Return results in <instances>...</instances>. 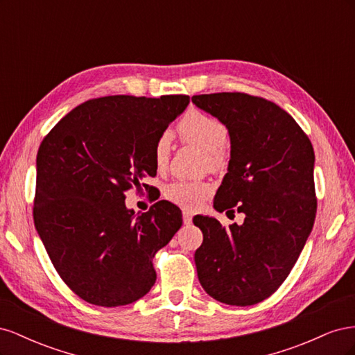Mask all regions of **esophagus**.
<instances>
[{
  "label": "esophagus",
  "instance_id": "34e87169",
  "mask_svg": "<svg viewBox=\"0 0 355 355\" xmlns=\"http://www.w3.org/2000/svg\"><path fill=\"white\" fill-rule=\"evenodd\" d=\"M182 214H184V223H185V225H189V223L192 222V214H191V211H189V210H184V213H182Z\"/></svg>",
  "mask_w": 355,
  "mask_h": 355
}]
</instances>
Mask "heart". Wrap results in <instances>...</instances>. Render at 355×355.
I'll return each instance as SVG.
<instances>
[{
  "instance_id": "heart-1",
  "label": "heart",
  "mask_w": 355,
  "mask_h": 355,
  "mask_svg": "<svg viewBox=\"0 0 355 355\" xmlns=\"http://www.w3.org/2000/svg\"><path fill=\"white\" fill-rule=\"evenodd\" d=\"M182 141L200 146L206 153V164L211 168L219 167L225 159V145L228 142V127L220 120L200 111L188 112L178 124ZM171 136L159 135L154 145V164L158 171H164L170 161ZM211 194V185L201 180L178 179L164 188V197L178 206L194 209Z\"/></svg>"
}]
</instances>
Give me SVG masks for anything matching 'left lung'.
Here are the masks:
<instances>
[{"instance_id":"1","label":"left lung","mask_w":355,"mask_h":355,"mask_svg":"<svg viewBox=\"0 0 355 355\" xmlns=\"http://www.w3.org/2000/svg\"><path fill=\"white\" fill-rule=\"evenodd\" d=\"M198 108L228 127L231 159L213 206L244 213L225 228L196 216L202 244L198 280L222 304L249 306L283 284L302 252L317 213L314 148L280 106L259 96L223 92L192 96Z\"/></svg>"}]
</instances>
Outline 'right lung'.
Segmentation results:
<instances>
[{
  "instance_id": "1",
  "label": "right lung",
  "mask_w": 355,
  "mask_h": 355,
  "mask_svg": "<svg viewBox=\"0 0 355 355\" xmlns=\"http://www.w3.org/2000/svg\"><path fill=\"white\" fill-rule=\"evenodd\" d=\"M188 103L187 94L90 99L42 139L34 223L63 283L85 302L128 305L154 286L153 257L182 227V211L161 200L135 214L124 194L157 175L154 145Z\"/></svg>"
}]
</instances>
